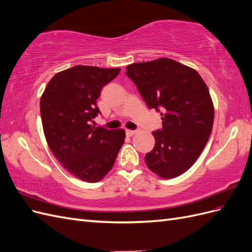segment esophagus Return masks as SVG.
<instances>
[{"mask_svg": "<svg viewBox=\"0 0 252 252\" xmlns=\"http://www.w3.org/2000/svg\"><path fill=\"white\" fill-rule=\"evenodd\" d=\"M135 133H136V130H129V129H127V130H126V134L128 136H132Z\"/></svg>", "mask_w": 252, "mask_h": 252, "instance_id": "1", "label": "esophagus"}]
</instances>
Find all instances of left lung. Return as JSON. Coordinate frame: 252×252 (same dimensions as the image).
Returning <instances> with one entry per match:
<instances>
[{"mask_svg":"<svg viewBox=\"0 0 252 252\" xmlns=\"http://www.w3.org/2000/svg\"><path fill=\"white\" fill-rule=\"evenodd\" d=\"M149 109L162 116L152 132L156 145L145 156L148 168L163 179L184 173L200 157L212 130L213 104L201 75L167 58L126 67Z\"/></svg>","mask_w":252,"mask_h":252,"instance_id":"obj_1","label":"left lung"}]
</instances>
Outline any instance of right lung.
Returning <instances> with one entry per match:
<instances>
[{
	"label": "right lung",
	"instance_id": "1",
	"mask_svg": "<svg viewBox=\"0 0 252 252\" xmlns=\"http://www.w3.org/2000/svg\"><path fill=\"white\" fill-rule=\"evenodd\" d=\"M120 68L78 65L55 74L40 101L45 136L52 154L74 177L101 181L116 162L123 129L91 125L100 112L96 100Z\"/></svg>",
	"mask_w": 252,
	"mask_h": 252
}]
</instances>
